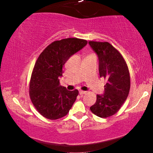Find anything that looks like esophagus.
Returning <instances> with one entry per match:
<instances>
[{
	"mask_svg": "<svg viewBox=\"0 0 153 153\" xmlns=\"http://www.w3.org/2000/svg\"><path fill=\"white\" fill-rule=\"evenodd\" d=\"M79 94H80V96H82V95L86 94V91H79Z\"/></svg>",
	"mask_w": 153,
	"mask_h": 153,
	"instance_id": "34e87169",
	"label": "esophagus"
}]
</instances>
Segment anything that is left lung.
I'll return each mask as SVG.
<instances>
[{
    "label": "left lung",
    "mask_w": 153,
    "mask_h": 153,
    "mask_svg": "<svg viewBox=\"0 0 153 153\" xmlns=\"http://www.w3.org/2000/svg\"><path fill=\"white\" fill-rule=\"evenodd\" d=\"M88 44L99 58L100 77L107 80L104 94L97 95L96 103L90 109L95 115L107 118L118 111L129 95V70L122 54L111 44L93 41Z\"/></svg>",
    "instance_id": "left-lung-1"
}]
</instances>
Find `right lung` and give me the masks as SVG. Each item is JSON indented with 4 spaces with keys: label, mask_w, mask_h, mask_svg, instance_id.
Segmentation results:
<instances>
[{
    "label": "right lung",
    "mask_w": 153,
    "mask_h": 153,
    "mask_svg": "<svg viewBox=\"0 0 153 153\" xmlns=\"http://www.w3.org/2000/svg\"><path fill=\"white\" fill-rule=\"evenodd\" d=\"M87 43L78 38L54 41L39 56L31 74L29 95L33 105L45 118H62L73 106L78 91H68L59 85V78L65 63Z\"/></svg>",
    "instance_id": "right-lung-1"
}]
</instances>
